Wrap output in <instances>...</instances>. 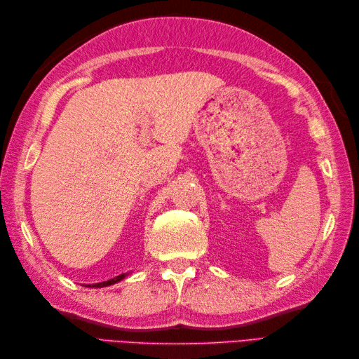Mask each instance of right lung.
<instances>
[{"instance_id":"obj_1","label":"right lung","mask_w":359,"mask_h":359,"mask_svg":"<svg viewBox=\"0 0 359 359\" xmlns=\"http://www.w3.org/2000/svg\"><path fill=\"white\" fill-rule=\"evenodd\" d=\"M131 273H123V274H118V276H116L114 279H109V280H104V282H98V284H89L88 287H95V288H103V287H108V285H114L117 284V282L123 280L126 276H129Z\"/></svg>"}]
</instances>
